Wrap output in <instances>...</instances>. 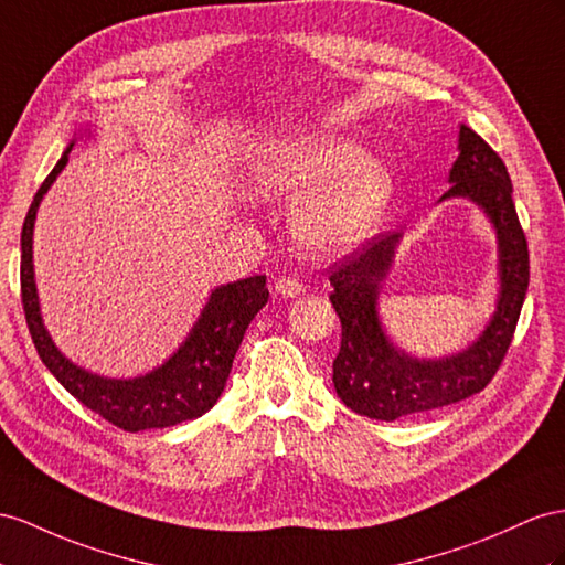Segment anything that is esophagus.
<instances>
[{"label": "esophagus", "instance_id": "34e87169", "mask_svg": "<svg viewBox=\"0 0 565 565\" xmlns=\"http://www.w3.org/2000/svg\"><path fill=\"white\" fill-rule=\"evenodd\" d=\"M277 294H281L284 298H298L300 294H306V284L294 277H281L277 281Z\"/></svg>", "mask_w": 565, "mask_h": 565}]
</instances>
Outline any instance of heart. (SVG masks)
Here are the masks:
<instances>
[{
	"instance_id": "heart-1",
	"label": "heart",
	"mask_w": 565,
	"mask_h": 565,
	"mask_svg": "<svg viewBox=\"0 0 565 565\" xmlns=\"http://www.w3.org/2000/svg\"><path fill=\"white\" fill-rule=\"evenodd\" d=\"M257 200L296 205L294 234L312 257L355 250L377 228L394 198L388 169L353 140L329 134L288 136L259 148L250 162Z\"/></svg>"
}]
</instances>
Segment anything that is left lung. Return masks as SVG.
<instances>
[{"mask_svg": "<svg viewBox=\"0 0 565 565\" xmlns=\"http://www.w3.org/2000/svg\"><path fill=\"white\" fill-rule=\"evenodd\" d=\"M444 200H468L480 207L497 236L499 294L489 322L466 349L441 358H417L398 349L382 322L380 296L401 231L363 245L331 269L329 300L341 320V349L334 360V388L358 415L394 423L468 398L494 377L509 351L527 294L530 257L520 228L513 185L501 157L466 124L458 126V159L448 171Z\"/></svg>", "mask_w": 565, "mask_h": 565, "instance_id": "8db88e82", "label": "left lung"}]
</instances>
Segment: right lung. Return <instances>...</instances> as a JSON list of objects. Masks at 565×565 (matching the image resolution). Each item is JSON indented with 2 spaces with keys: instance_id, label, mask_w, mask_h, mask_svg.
<instances>
[{
  "instance_id": "obj_1",
  "label": "right lung",
  "mask_w": 565,
  "mask_h": 565,
  "mask_svg": "<svg viewBox=\"0 0 565 565\" xmlns=\"http://www.w3.org/2000/svg\"><path fill=\"white\" fill-rule=\"evenodd\" d=\"M81 138H93V126H85L71 138L60 162L33 198L21 231V298L25 322L42 363L54 374L71 396L85 408L103 415L105 420L126 431L171 427L205 415L222 396L231 365L245 329L253 317L267 306L269 291L265 277H248L212 288L188 337L162 365L138 377H105L76 365L52 341L40 312L35 265H33V231L42 198L68 164V152Z\"/></svg>"
}]
</instances>
